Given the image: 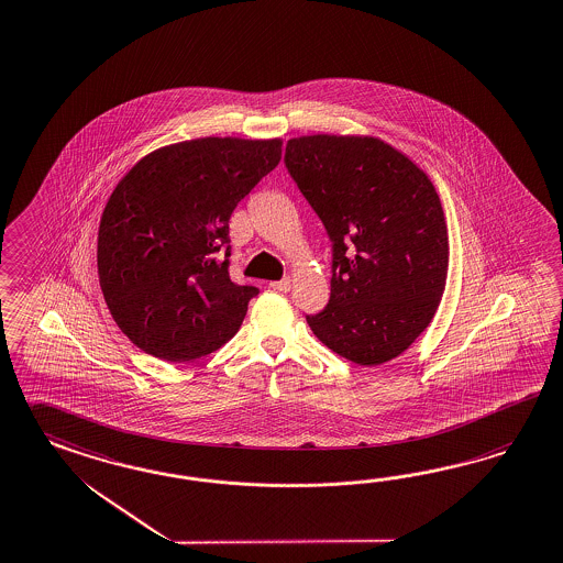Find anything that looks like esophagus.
<instances>
[{"label":"esophagus","mask_w":563,"mask_h":563,"mask_svg":"<svg viewBox=\"0 0 563 563\" xmlns=\"http://www.w3.org/2000/svg\"><path fill=\"white\" fill-rule=\"evenodd\" d=\"M269 286H272L274 289H277V291H289L291 282H289L288 277H284V279H279V282H272Z\"/></svg>","instance_id":"1"}]
</instances>
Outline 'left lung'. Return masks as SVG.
<instances>
[{"mask_svg": "<svg viewBox=\"0 0 563 563\" xmlns=\"http://www.w3.org/2000/svg\"><path fill=\"white\" fill-rule=\"evenodd\" d=\"M284 161L332 243L331 300L306 317L310 329L360 365L398 357L431 324L448 279L431 179L374 136L289 139Z\"/></svg>", "mask_w": 563, "mask_h": 563, "instance_id": "8db88e82", "label": "left lung"}]
</instances>
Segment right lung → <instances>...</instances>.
<instances>
[{"label": "right lung", "mask_w": 563, "mask_h": 563, "mask_svg": "<svg viewBox=\"0 0 563 563\" xmlns=\"http://www.w3.org/2000/svg\"><path fill=\"white\" fill-rule=\"evenodd\" d=\"M279 159V139L208 136L163 146L122 177L101 214L98 274L134 345L191 361L241 329L260 289L229 275V220Z\"/></svg>", "instance_id": "1"}]
</instances>
